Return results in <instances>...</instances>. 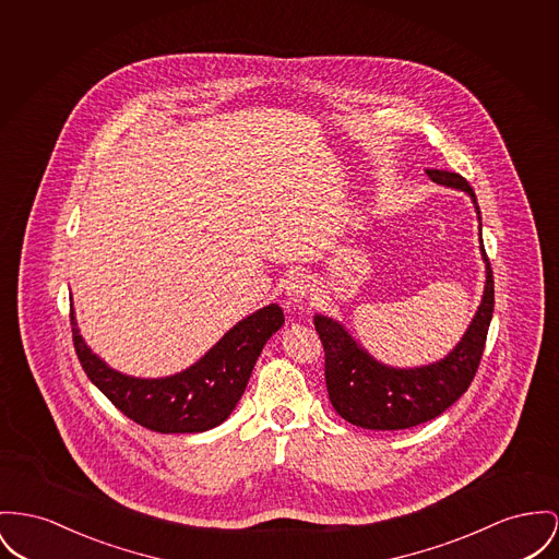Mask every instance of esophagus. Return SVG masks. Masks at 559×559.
Segmentation results:
<instances>
[{"label": "esophagus", "mask_w": 559, "mask_h": 559, "mask_svg": "<svg viewBox=\"0 0 559 559\" xmlns=\"http://www.w3.org/2000/svg\"><path fill=\"white\" fill-rule=\"evenodd\" d=\"M311 290V277L305 275V273H290L288 280H286V286H284V295L288 298L290 305H297L302 298L309 295Z\"/></svg>", "instance_id": "34e87169"}]
</instances>
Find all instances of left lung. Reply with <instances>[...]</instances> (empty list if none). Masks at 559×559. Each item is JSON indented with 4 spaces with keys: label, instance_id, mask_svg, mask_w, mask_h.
Masks as SVG:
<instances>
[{
    "label": "left lung",
    "instance_id": "8db88e82",
    "mask_svg": "<svg viewBox=\"0 0 559 559\" xmlns=\"http://www.w3.org/2000/svg\"><path fill=\"white\" fill-rule=\"evenodd\" d=\"M426 174L437 185L468 192L481 223L477 197L460 174L441 169H426ZM481 257L485 261L481 305L460 343L439 362L415 369L385 367L358 345L343 324L326 316L313 318L324 345L329 399L343 419L367 430H405L439 417L468 390L484 356L493 313V275L484 241Z\"/></svg>",
    "mask_w": 559,
    "mask_h": 559
}]
</instances>
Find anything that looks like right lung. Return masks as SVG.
<instances>
[{
	"instance_id": "add662e5",
	"label": "right lung",
	"mask_w": 559,
	"mask_h": 559,
	"mask_svg": "<svg viewBox=\"0 0 559 559\" xmlns=\"http://www.w3.org/2000/svg\"><path fill=\"white\" fill-rule=\"evenodd\" d=\"M70 318L75 354L88 379L116 409L163 435L205 432L221 426L246 392L264 343L284 324L282 307L271 302L237 322L187 371L140 379L114 371L93 354L78 331L74 307Z\"/></svg>"
}]
</instances>
